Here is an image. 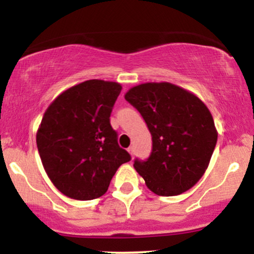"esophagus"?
<instances>
[{
    "mask_svg": "<svg viewBox=\"0 0 254 254\" xmlns=\"http://www.w3.org/2000/svg\"><path fill=\"white\" fill-rule=\"evenodd\" d=\"M127 151H129L130 155L133 157V155H135V147H133V145H130V147L127 148Z\"/></svg>",
    "mask_w": 254,
    "mask_h": 254,
    "instance_id": "obj_1",
    "label": "esophagus"
}]
</instances>
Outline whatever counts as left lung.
<instances>
[{
	"label": "left lung",
	"mask_w": 254,
	"mask_h": 254,
	"mask_svg": "<svg viewBox=\"0 0 254 254\" xmlns=\"http://www.w3.org/2000/svg\"><path fill=\"white\" fill-rule=\"evenodd\" d=\"M125 100L141 113L153 149L133 167L150 191L177 196L190 190L208 168L217 142L210 111L196 95L168 82L132 87Z\"/></svg>",
	"instance_id": "8db88e82"
}]
</instances>
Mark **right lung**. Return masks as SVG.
<instances>
[{
    "label": "right lung",
    "instance_id": "1",
    "mask_svg": "<svg viewBox=\"0 0 254 254\" xmlns=\"http://www.w3.org/2000/svg\"><path fill=\"white\" fill-rule=\"evenodd\" d=\"M122 86L88 80L64 90L44 113L37 147L46 174L72 199L101 197L119 166L130 161L110 116Z\"/></svg>",
    "mask_w": 254,
    "mask_h": 254
}]
</instances>
